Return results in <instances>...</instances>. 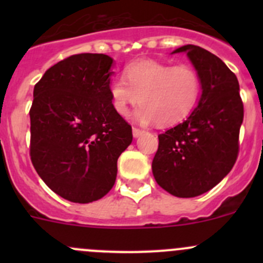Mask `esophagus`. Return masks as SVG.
I'll return each instance as SVG.
<instances>
[{"label":"esophagus","mask_w":263,"mask_h":263,"mask_svg":"<svg viewBox=\"0 0 263 263\" xmlns=\"http://www.w3.org/2000/svg\"><path fill=\"white\" fill-rule=\"evenodd\" d=\"M142 132L144 131H141V129H139V128H136V127H134V128H132V135H134V137L135 139H137V137H140L142 135Z\"/></svg>","instance_id":"obj_1"}]
</instances>
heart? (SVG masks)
I'll use <instances>...</instances> for the list:
<instances>
[{"label": "heart", "instance_id": "heart-1", "mask_svg": "<svg viewBox=\"0 0 263 263\" xmlns=\"http://www.w3.org/2000/svg\"><path fill=\"white\" fill-rule=\"evenodd\" d=\"M124 78L127 83L116 79L109 84L110 103L122 117L142 103L134 113L135 121L141 124L181 123L195 110L201 97L200 75L188 65L139 60L124 68Z\"/></svg>", "mask_w": 263, "mask_h": 263}]
</instances>
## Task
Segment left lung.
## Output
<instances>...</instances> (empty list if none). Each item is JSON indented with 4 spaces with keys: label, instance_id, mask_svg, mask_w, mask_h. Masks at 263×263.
Instances as JSON below:
<instances>
[{
    "label": "left lung",
    "instance_id": "left-lung-1",
    "mask_svg": "<svg viewBox=\"0 0 263 263\" xmlns=\"http://www.w3.org/2000/svg\"><path fill=\"white\" fill-rule=\"evenodd\" d=\"M185 53L201 79L197 107L182 123L159 135L153 160L156 183L182 198L214 188L234 165L239 150L243 103L237 76L209 50L187 44Z\"/></svg>",
    "mask_w": 263,
    "mask_h": 263
}]
</instances>
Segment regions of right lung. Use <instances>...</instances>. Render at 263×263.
Returning a JSON list of instances; mask_svg holds the SVG:
<instances>
[{
  "instance_id": "right-lung-1",
  "label": "right lung",
  "mask_w": 263,
  "mask_h": 263,
  "mask_svg": "<svg viewBox=\"0 0 263 263\" xmlns=\"http://www.w3.org/2000/svg\"><path fill=\"white\" fill-rule=\"evenodd\" d=\"M113 62L100 53L71 55L34 86L31 163L50 190L71 202L107 195L117 178V160L132 142L131 126L110 103Z\"/></svg>"
}]
</instances>
